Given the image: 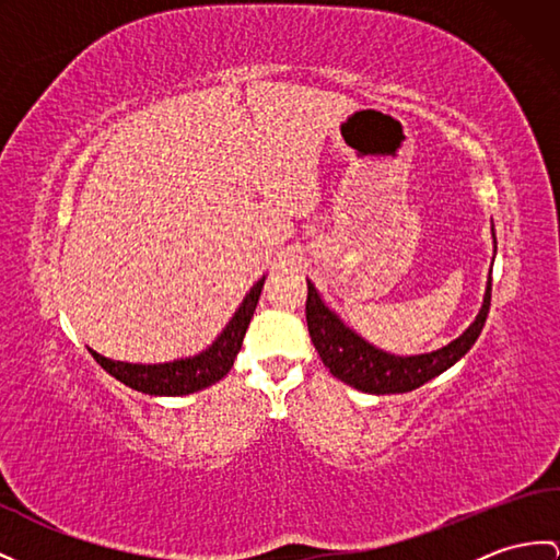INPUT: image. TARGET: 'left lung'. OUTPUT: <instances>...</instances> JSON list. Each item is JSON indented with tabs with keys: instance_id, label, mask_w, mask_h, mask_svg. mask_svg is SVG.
I'll return each mask as SVG.
<instances>
[{
	"instance_id": "obj_1",
	"label": "left lung",
	"mask_w": 560,
	"mask_h": 560,
	"mask_svg": "<svg viewBox=\"0 0 560 560\" xmlns=\"http://www.w3.org/2000/svg\"><path fill=\"white\" fill-rule=\"evenodd\" d=\"M494 237V254H497V235ZM489 302H492V270H489L487 288L482 306L477 311L475 320L463 330L454 342H448L434 351L425 353H392L368 342L353 327H349L337 313L323 302L316 284L308 280V299H306V323L311 342L316 347L320 361L330 373L342 380L345 385L365 392V394H404L425 385L428 380L442 375L454 363H458L470 347L480 337Z\"/></svg>"
}]
</instances>
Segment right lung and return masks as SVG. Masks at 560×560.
<instances>
[{
    "mask_svg": "<svg viewBox=\"0 0 560 560\" xmlns=\"http://www.w3.org/2000/svg\"><path fill=\"white\" fill-rule=\"evenodd\" d=\"M264 282L266 276L254 282V288L242 299V304L233 313V318L228 320L221 335L207 349L195 353V357L173 359L166 363H128L106 359L94 349H90V353L108 375H114L122 385L142 394H152V397H185V394L207 389L215 385L218 380H223L230 373V368H233L242 349L244 332H247L256 311L258 296H261Z\"/></svg>",
    "mask_w": 560,
    "mask_h": 560,
    "instance_id": "1",
    "label": "right lung"
}]
</instances>
